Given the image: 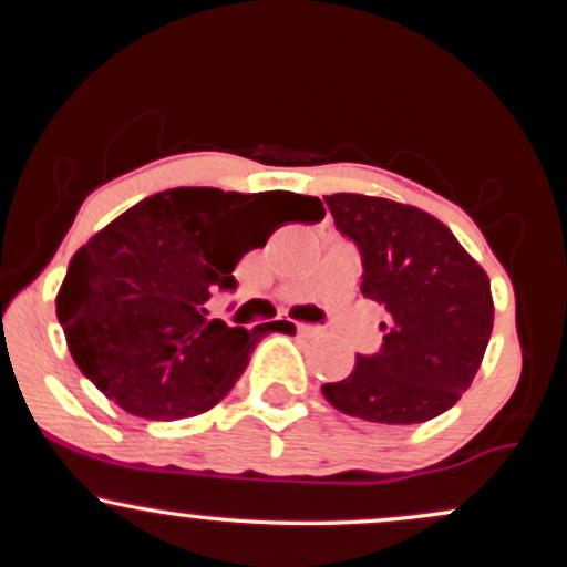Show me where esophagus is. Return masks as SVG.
Returning <instances> with one entry per match:
<instances>
[{
    "mask_svg": "<svg viewBox=\"0 0 567 567\" xmlns=\"http://www.w3.org/2000/svg\"><path fill=\"white\" fill-rule=\"evenodd\" d=\"M296 328H298V333H303V336H311V333H320V328H317V324H306V322H296Z\"/></svg>",
    "mask_w": 567,
    "mask_h": 567,
    "instance_id": "34e87169",
    "label": "esophagus"
}]
</instances>
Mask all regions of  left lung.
I'll return each mask as SVG.
<instances>
[{
    "mask_svg": "<svg viewBox=\"0 0 567 567\" xmlns=\"http://www.w3.org/2000/svg\"><path fill=\"white\" fill-rule=\"evenodd\" d=\"M362 256V296L386 309L379 354L322 394L373 424H424L472 386L493 330L491 279L442 220L365 194L324 197Z\"/></svg>",
    "mask_w": 567,
    "mask_h": 567,
    "instance_id": "1",
    "label": "left lung"
}]
</instances>
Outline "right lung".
<instances>
[{
	"instance_id": "obj_1",
	"label": "right lung",
	"mask_w": 567,
	"mask_h": 567,
	"mask_svg": "<svg viewBox=\"0 0 567 567\" xmlns=\"http://www.w3.org/2000/svg\"><path fill=\"white\" fill-rule=\"evenodd\" d=\"M324 207L292 192L239 194L181 186L114 218L71 258L55 298L76 368L127 413L152 421L218 405L252 349L285 322L229 328L207 317L234 266L288 220L317 224Z\"/></svg>"
}]
</instances>
